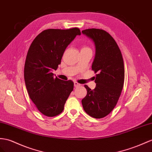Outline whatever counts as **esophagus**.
<instances>
[{
	"label": "esophagus",
	"mask_w": 152,
	"mask_h": 152,
	"mask_svg": "<svg viewBox=\"0 0 152 152\" xmlns=\"http://www.w3.org/2000/svg\"><path fill=\"white\" fill-rule=\"evenodd\" d=\"M74 85H75V87H78V86H80V84H79L78 83L76 82V81H75V82H74Z\"/></svg>",
	"instance_id": "obj_1"
}]
</instances>
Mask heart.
Returning <instances> with one entry per match:
<instances>
[{"label": "heart", "instance_id": "obj_1", "mask_svg": "<svg viewBox=\"0 0 152 152\" xmlns=\"http://www.w3.org/2000/svg\"><path fill=\"white\" fill-rule=\"evenodd\" d=\"M88 49V48H87V47H83V48L81 49Z\"/></svg>", "mask_w": 152, "mask_h": 152}]
</instances>
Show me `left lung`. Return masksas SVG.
<instances>
[{
  "mask_svg": "<svg viewBox=\"0 0 152 152\" xmlns=\"http://www.w3.org/2000/svg\"><path fill=\"white\" fill-rule=\"evenodd\" d=\"M82 33L94 44L96 53L92 69L97 75L94 90L85 85L87 94L81 103L87 114L94 118H103L115 107L123 87L122 54L114 39L105 31L88 29L82 31Z\"/></svg>",
  "mask_w": 152,
  "mask_h": 152,
  "instance_id": "obj_1",
  "label": "left lung"
}]
</instances>
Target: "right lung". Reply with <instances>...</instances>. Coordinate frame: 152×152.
<instances>
[{
    "label": "right lung",
    "instance_id": "1",
    "mask_svg": "<svg viewBox=\"0 0 152 152\" xmlns=\"http://www.w3.org/2000/svg\"><path fill=\"white\" fill-rule=\"evenodd\" d=\"M77 35L81 33L76 28L43 31L34 38L27 54L24 66L27 91L38 110L46 116L61 113L73 91L71 80L54 78L53 71L61 64L66 48Z\"/></svg>",
    "mask_w": 152,
    "mask_h": 152
}]
</instances>
